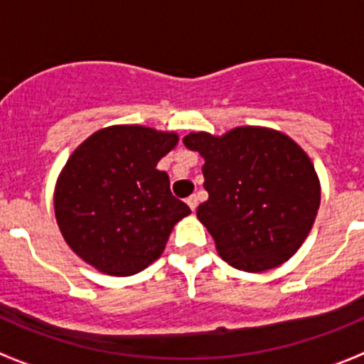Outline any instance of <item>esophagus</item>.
<instances>
[{"label": "esophagus", "instance_id": "34e87169", "mask_svg": "<svg viewBox=\"0 0 364 364\" xmlns=\"http://www.w3.org/2000/svg\"><path fill=\"white\" fill-rule=\"evenodd\" d=\"M186 204L190 205V209H192V211H196L197 204H199V203H197V197L196 196H190L188 199H186Z\"/></svg>", "mask_w": 364, "mask_h": 364}]
</instances>
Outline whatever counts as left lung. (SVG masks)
<instances>
[{
    "label": "left lung",
    "mask_w": 364,
    "mask_h": 364,
    "mask_svg": "<svg viewBox=\"0 0 364 364\" xmlns=\"http://www.w3.org/2000/svg\"><path fill=\"white\" fill-rule=\"evenodd\" d=\"M183 144L204 156L209 199L197 218L225 262L259 273L291 259L306 240L321 204L317 172L287 135L240 127L222 137L199 132Z\"/></svg>",
    "instance_id": "8db88e82"
}]
</instances>
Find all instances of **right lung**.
<instances>
[{
	"mask_svg": "<svg viewBox=\"0 0 364 364\" xmlns=\"http://www.w3.org/2000/svg\"><path fill=\"white\" fill-rule=\"evenodd\" d=\"M176 134L124 124L98 130L70 156L54 192L58 225L68 247L98 271L130 277L164 252L190 208L171 193L156 164Z\"/></svg>",
	"mask_w": 364,
	"mask_h": 364,
	"instance_id": "add662e5",
	"label": "right lung"
}]
</instances>
